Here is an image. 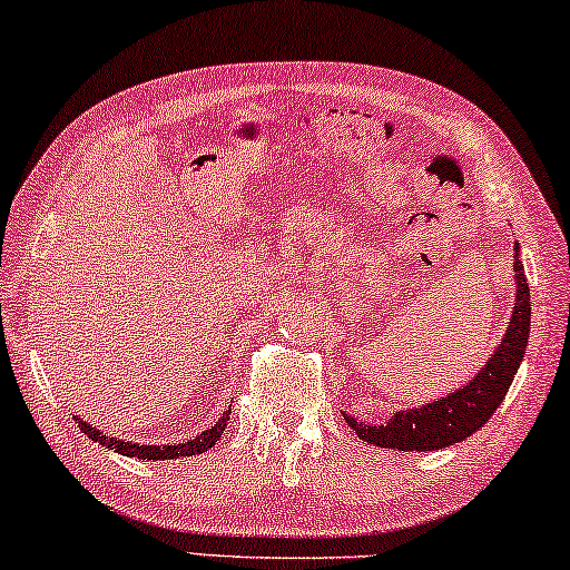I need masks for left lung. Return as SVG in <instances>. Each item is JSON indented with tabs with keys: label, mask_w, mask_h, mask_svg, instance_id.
<instances>
[{
	"label": "left lung",
	"mask_w": 570,
	"mask_h": 570,
	"mask_svg": "<svg viewBox=\"0 0 570 570\" xmlns=\"http://www.w3.org/2000/svg\"><path fill=\"white\" fill-rule=\"evenodd\" d=\"M521 247H513L515 257V309L510 326L502 336L500 347L492 360L479 371L471 384H465L458 392L446 397L429 402V405L415 410H400L394 413L384 426H368L357 423L355 417L344 413L347 426L355 434L373 446H386V450H405V452H429L442 450L455 442H463L471 434L484 426L500 402L505 400L510 384H513L518 365L525 355L529 344V323H531V305H529V284H525L523 265L518 261Z\"/></svg>",
	"instance_id": "1"
}]
</instances>
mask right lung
Returning <instances> with one entry per match:
<instances>
[{
    "label": "right lung",
    "mask_w": 570,
    "mask_h": 570,
    "mask_svg": "<svg viewBox=\"0 0 570 570\" xmlns=\"http://www.w3.org/2000/svg\"><path fill=\"white\" fill-rule=\"evenodd\" d=\"M228 417H232V410H226V413H223L218 421L213 423L210 429L202 431L199 436H194V439H189V442H184V444H131V442H124V439H118V436L102 434V431L89 426V423L81 421V417H76V421H78V429H81L83 434L91 439V442H99L102 446H110V450L120 452V455L141 458V460H173V458L202 455V452H207V450H210V446H215V442H218V439L223 436V431H226Z\"/></svg>",
    "instance_id": "right-lung-1"
}]
</instances>
